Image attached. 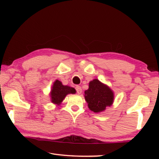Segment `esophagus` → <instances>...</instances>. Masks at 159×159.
Here are the masks:
<instances>
[{
  "mask_svg": "<svg viewBox=\"0 0 159 159\" xmlns=\"http://www.w3.org/2000/svg\"><path fill=\"white\" fill-rule=\"evenodd\" d=\"M76 93L78 94H80L82 93V89H81V88H80V86H79V85L76 86Z\"/></svg>",
  "mask_w": 159,
  "mask_h": 159,
  "instance_id": "esophagus-1",
  "label": "esophagus"
}]
</instances>
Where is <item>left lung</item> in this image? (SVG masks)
I'll return each mask as SVG.
<instances>
[{
	"label": "left lung",
	"mask_w": 159,
	"mask_h": 159,
	"mask_svg": "<svg viewBox=\"0 0 159 159\" xmlns=\"http://www.w3.org/2000/svg\"><path fill=\"white\" fill-rule=\"evenodd\" d=\"M85 99L91 111L98 113L111 105L114 93L108 86L98 79H94L89 83V88L85 91Z\"/></svg>",
	"instance_id": "left-lung-1"
}]
</instances>
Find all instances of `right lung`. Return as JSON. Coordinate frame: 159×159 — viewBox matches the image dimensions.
Listing matches in <instances>:
<instances>
[{
  "instance_id": "1",
  "label": "right lung",
  "mask_w": 159,
  "mask_h": 159,
  "mask_svg": "<svg viewBox=\"0 0 159 159\" xmlns=\"http://www.w3.org/2000/svg\"><path fill=\"white\" fill-rule=\"evenodd\" d=\"M52 88L50 93L51 101L56 104H60L68 94L76 93V90L74 88L63 85L62 83L58 80H55Z\"/></svg>"
}]
</instances>
